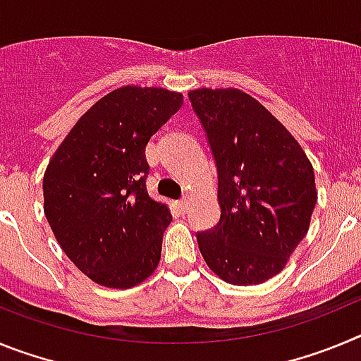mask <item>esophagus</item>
Returning a JSON list of instances; mask_svg holds the SVG:
<instances>
[{"instance_id":"1","label":"esophagus","mask_w":361,"mask_h":361,"mask_svg":"<svg viewBox=\"0 0 361 361\" xmlns=\"http://www.w3.org/2000/svg\"><path fill=\"white\" fill-rule=\"evenodd\" d=\"M177 206H178V209H180V212H186V209H188V199H180L177 202Z\"/></svg>"}]
</instances>
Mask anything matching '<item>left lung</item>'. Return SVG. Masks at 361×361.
<instances>
[{
  "instance_id": "obj_1",
  "label": "left lung",
  "mask_w": 361,
  "mask_h": 361,
  "mask_svg": "<svg viewBox=\"0 0 361 361\" xmlns=\"http://www.w3.org/2000/svg\"><path fill=\"white\" fill-rule=\"evenodd\" d=\"M188 95L219 173L220 220L197 233L200 253L224 282H266L307 235L318 197L312 164L288 128L250 94L197 88Z\"/></svg>"
}]
</instances>
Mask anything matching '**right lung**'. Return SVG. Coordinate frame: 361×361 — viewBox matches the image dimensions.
Returning a JSON list of instances; mask_svg holds the SVG:
<instances>
[{
	"instance_id": "1",
	"label": "right lung",
	"mask_w": 361,
	"mask_h": 361,
	"mask_svg": "<svg viewBox=\"0 0 361 361\" xmlns=\"http://www.w3.org/2000/svg\"><path fill=\"white\" fill-rule=\"evenodd\" d=\"M183 94L121 86L82 114L43 177L44 216L66 257L99 286L128 289L159 266L170 208L148 195L146 145Z\"/></svg>"
}]
</instances>
